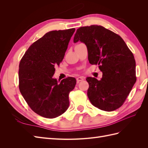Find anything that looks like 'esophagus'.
Masks as SVG:
<instances>
[{
	"instance_id": "34e87169",
	"label": "esophagus",
	"mask_w": 148,
	"mask_h": 148,
	"mask_svg": "<svg viewBox=\"0 0 148 148\" xmlns=\"http://www.w3.org/2000/svg\"><path fill=\"white\" fill-rule=\"evenodd\" d=\"M83 79H84V78H83V77H78V78H77V83H79L80 82L83 81Z\"/></svg>"
}]
</instances>
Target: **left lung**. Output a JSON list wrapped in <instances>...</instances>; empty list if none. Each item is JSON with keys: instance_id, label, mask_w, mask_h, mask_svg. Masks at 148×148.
Wrapping results in <instances>:
<instances>
[{"instance_id": "8db88e82", "label": "left lung", "mask_w": 148, "mask_h": 148, "mask_svg": "<svg viewBox=\"0 0 148 148\" xmlns=\"http://www.w3.org/2000/svg\"><path fill=\"white\" fill-rule=\"evenodd\" d=\"M86 46L88 60L99 65L101 80L88 77L87 95L98 109L113 111L122 106L130 92L136 78V62L133 54L123 39L102 26L80 27L73 38Z\"/></svg>"}]
</instances>
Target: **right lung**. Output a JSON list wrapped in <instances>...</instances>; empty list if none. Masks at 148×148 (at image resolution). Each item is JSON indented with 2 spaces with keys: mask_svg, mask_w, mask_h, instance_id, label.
Listing matches in <instances>:
<instances>
[{
  "mask_svg": "<svg viewBox=\"0 0 148 148\" xmlns=\"http://www.w3.org/2000/svg\"><path fill=\"white\" fill-rule=\"evenodd\" d=\"M75 31H49L29 47L20 61V92L30 108L43 117L56 118L69 108V95L76 79L68 77L59 82L53 76Z\"/></svg>",
  "mask_w": 148,
  "mask_h": 148,
  "instance_id": "1",
  "label": "right lung"
}]
</instances>
